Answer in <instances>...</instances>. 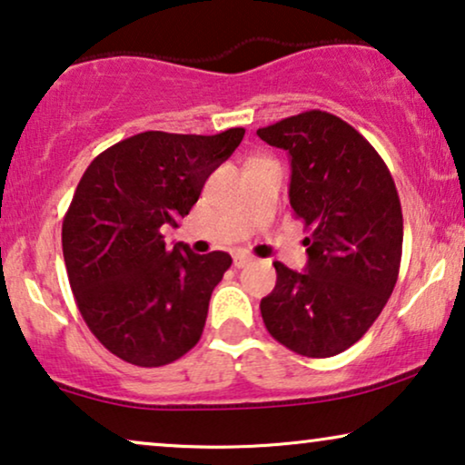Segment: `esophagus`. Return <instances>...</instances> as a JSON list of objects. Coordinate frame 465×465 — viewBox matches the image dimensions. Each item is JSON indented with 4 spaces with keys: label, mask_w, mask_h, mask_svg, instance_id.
Here are the masks:
<instances>
[{
    "label": "esophagus",
    "mask_w": 465,
    "mask_h": 465,
    "mask_svg": "<svg viewBox=\"0 0 465 465\" xmlns=\"http://www.w3.org/2000/svg\"><path fill=\"white\" fill-rule=\"evenodd\" d=\"M252 262H253V258H250V256H243V253H239V256H234V260H232L234 269H243V266L252 264Z\"/></svg>",
    "instance_id": "1"
}]
</instances>
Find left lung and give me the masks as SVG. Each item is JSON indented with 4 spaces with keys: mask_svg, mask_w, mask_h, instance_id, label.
<instances>
[{
    "mask_svg": "<svg viewBox=\"0 0 465 465\" xmlns=\"http://www.w3.org/2000/svg\"><path fill=\"white\" fill-rule=\"evenodd\" d=\"M290 154V205L311 237L302 272L282 262L260 301L264 326L290 351L330 358L358 342L390 301L402 258V207L379 152L322 110L258 129Z\"/></svg>",
    "mask_w": 465,
    "mask_h": 465,
    "instance_id": "obj_1",
    "label": "left lung"
}]
</instances>
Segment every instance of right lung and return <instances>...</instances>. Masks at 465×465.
I'll list each match as a JSON object with an SVG mask.
<instances>
[{
	"mask_svg": "<svg viewBox=\"0 0 465 465\" xmlns=\"http://www.w3.org/2000/svg\"><path fill=\"white\" fill-rule=\"evenodd\" d=\"M245 129L218 135L145 131L94 158L63 218V258L82 320L129 364H171L199 342L209 298L232 258L164 247L207 177Z\"/></svg>",
	"mask_w": 465,
	"mask_h": 465,
	"instance_id": "obj_1",
	"label": "right lung"
}]
</instances>
